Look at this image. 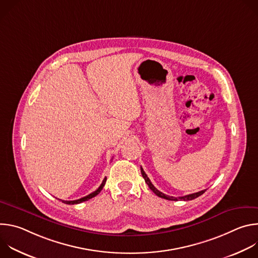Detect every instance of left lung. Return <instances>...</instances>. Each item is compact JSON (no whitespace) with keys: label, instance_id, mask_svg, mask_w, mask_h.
<instances>
[{"label":"left lung","instance_id":"left-lung-1","mask_svg":"<svg viewBox=\"0 0 258 258\" xmlns=\"http://www.w3.org/2000/svg\"><path fill=\"white\" fill-rule=\"evenodd\" d=\"M141 172H142V175H143V177H144L145 181L147 182V185H148V187L151 189V191H153V192H154V194H156L158 197L163 198V199H166V200H171V201H177V200L189 201V200H193V199H195V198H197V197L201 196V195L205 192V190H202V191H200V192L193 193V194L186 195V196H182V197H172V196H168V195H165V194H163L162 192L158 191V190L153 186V183L151 182V180L149 179V177L147 176V174L145 173V171H144V169H143V167H142V166H141Z\"/></svg>","mask_w":258,"mask_h":258}]
</instances>
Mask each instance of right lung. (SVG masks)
<instances>
[{
	"instance_id": "add662e5",
	"label": "right lung",
	"mask_w": 258,
	"mask_h": 258,
	"mask_svg": "<svg viewBox=\"0 0 258 258\" xmlns=\"http://www.w3.org/2000/svg\"><path fill=\"white\" fill-rule=\"evenodd\" d=\"M106 179H107V177H105V178L103 179V181H102V183L100 185V187H99L95 192L89 194L88 196L83 197V198L78 199V200H73V201H64V200H62V202L65 203V204H79V203H82V202H84V201H88L89 199H92L93 197L97 196V195L102 191V189H103V187H104V185H105V182H106Z\"/></svg>"
}]
</instances>
